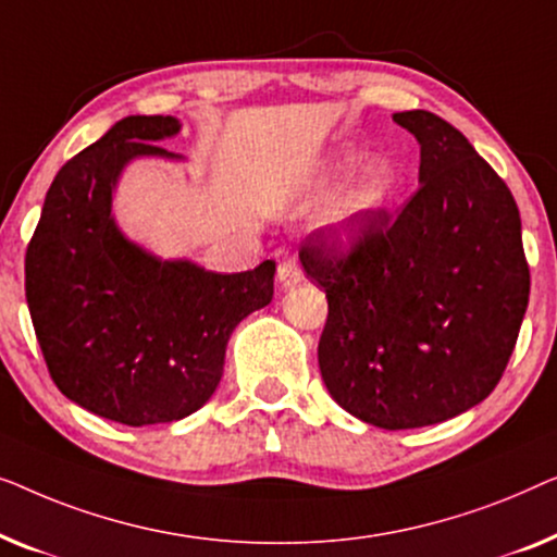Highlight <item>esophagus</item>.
<instances>
[{
  "label": "esophagus",
  "mask_w": 557,
  "mask_h": 557,
  "mask_svg": "<svg viewBox=\"0 0 557 557\" xmlns=\"http://www.w3.org/2000/svg\"><path fill=\"white\" fill-rule=\"evenodd\" d=\"M277 280H280V287H282V289L300 285V282L305 280V275H302V268H300V264H297L295 257H287L285 262H280V268H277Z\"/></svg>",
  "instance_id": "34e87169"
}]
</instances>
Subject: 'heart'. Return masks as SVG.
<instances>
[{"label":"heart","mask_w":557,"mask_h":557,"mask_svg":"<svg viewBox=\"0 0 557 557\" xmlns=\"http://www.w3.org/2000/svg\"><path fill=\"white\" fill-rule=\"evenodd\" d=\"M358 153L354 151H341L335 153V159L327 163V174L341 176L356 166ZM391 191H394V171L386 161L375 159L363 169V174L356 178V184L346 191V197L341 199L338 211H335V222L338 224H350L356 219L373 214L379 211L383 203L391 199Z\"/></svg>","instance_id":"1"}]
</instances>
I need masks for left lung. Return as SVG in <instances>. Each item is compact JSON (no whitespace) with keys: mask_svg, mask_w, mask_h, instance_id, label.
Returning <instances> with one entry per match:
<instances>
[{"mask_svg":"<svg viewBox=\"0 0 557 557\" xmlns=\"http://www.w3.org/2000/svg\"><path fill=\"white\" fill-rule=\"evenodd\" d=\"M421 146L398 214L356 219L338 255L325 230L300 249L325 289L318 343L331 396L379 429H417L484 401L503 379L530 297L520 211L474 146L429 111L394 113ZM331 232V230H327Z\"/></svg>","mask_w":557,"mask_h":557,"instance_id":"8db88e82","label":"left lung"}]
</instances>
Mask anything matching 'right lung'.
<instances>
[{"instance_id": "obj_1", "label": "right lung", "mask_w": 557, "mask_h": 557, "mask_svg": "<svg viewBox=\"0 0 557 557\" xmlns=\"http://www.w3.org/2000/svg\"><path fill=\"white\" fill-rule=\"evenodd\" d=\"M174 115H128L58 171L25 257V293L54 386L125 426L169 424L214 394L226 343L272 300L275 262L219 275L159 260L113 219L115 184L133 159H182L159 140Z\"/></svg>"}]
</instances>
